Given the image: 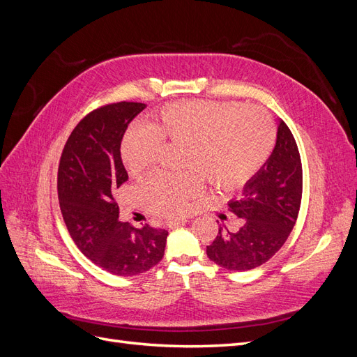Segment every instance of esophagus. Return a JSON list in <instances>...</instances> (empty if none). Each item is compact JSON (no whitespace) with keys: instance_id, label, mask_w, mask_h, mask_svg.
<instances>
[{"instance_id":"1","label":"esophagus","mask_w":357,"mask_h":357,"mask_svg":"<svg viewBox=\"0 0 357 357\" xmlns=\"http://www.w3.org/2000/svg\"><path fill=\"white\" fill-rule=\"evenodd\" d=\"M185 222H188L186 218H176V219L168 220V222H167V226H168V228H171V229H172V228H178V226L183 225Z\"/></svg>"}]
</instances>
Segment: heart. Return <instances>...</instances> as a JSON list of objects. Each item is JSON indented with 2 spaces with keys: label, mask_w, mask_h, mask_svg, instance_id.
Returning <instances> with one entry per match:
<instances>
[{
  "label": "heart",
  "mask_w": 357,
  "mask_h": 357,
  "mask_svg": "<svg viewBox=\"0 0 357 357\" xmlns=\"http://www.w3.org/2000/svg\"><path fill=\"white\" fill-rule=\"evenodd\" d=\"M185 146L181 167L193 168L218 190L243 186L264 167L275 142L273 117L262 107L238 102L183 101L167 105L158 121L129 129L122 160L131 176L153 165L162 143ZM201 189L193 172L153 174L138 189L149 210L174 214Z\"/></svg>",
  "instance_id": "heart-1"
}]
</instances>
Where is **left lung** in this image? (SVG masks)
Instances as JSON below:
<instances>
[{
  "instance_id": "obj_1",
  "label": "left lung",
  "mask_w": 357,
  "mask_h": 357,
  "mask_svg": "<svg viewBox=\"0 0 357 357\" xmlns=\"http://www.w3.org/2000/svg\"><path fill=\"white\" fill-rule=\"evenodd\" d=\"M302 198V165L298 146L287 125L280 121L273 153L248 180L240 201L229 210L243 219L238 231L222 223L207 245L210 261L229 271H248L269 261L294 229ZM219 223V222H218Z\"/></svg>"
}]
</instances>
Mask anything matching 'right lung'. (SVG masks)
<instances>
[{
	"label": "right lung",
	"instance_id": "add662e5",
	"mask_svg": "<svg viewBox=\"0 0 357 357\" xmlns=\"http://www.w3.org/2000/svg\"><path fill=\"white\" fill-rule=\"evenodd\" d=\"M144 109L123 101L89 113L68 137L58 168L59 207L73 241L95 265L123 277L159 264L168 236L165 229L121 222L114 201V190L128 180L122 138Z\"/></svg>",
	"mask_w": 357,
	"mask_h": 357
}]
</instances>
